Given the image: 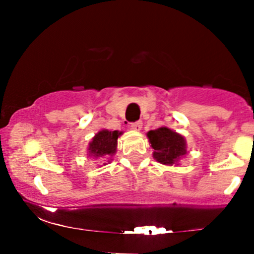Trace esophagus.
I'll list each match as a JSON object with an SVG mask.
<instances>
[{
    "mask_svg": "<svg viewBox=\"0 0 254 254\" xmlns=\"http://www.w3.org/2000/svg\"><path fill=\"white\" fill-rule=\"evenodd\" d=\"M130 129L134 130V131H140L142 129V123L141 122H135L130 124Z\"/></svg>",
    "mask_w": 254,
    "mask_h": 254,
    "instance_id": "1",
    "label": "esophagus"
}]
</instances>
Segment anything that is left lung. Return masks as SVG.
<instances>
[{
	"label": "left lung",
	"instance_id": "8db88e82",
	"mask_svg": "<svg viewBox=\"0 0 254 254\" xmlns=\"http://www.w3.org/2000/svg\"><path fill=\"white\" fill-rule=\"evenodd\" d=\"M147 139L153 148V158L165 166H178L187 155V141L183 135L167 127L150 130Z\"/></svg>",
	"mask_w": 254,
	"mask_h": 254
}]
</instances>
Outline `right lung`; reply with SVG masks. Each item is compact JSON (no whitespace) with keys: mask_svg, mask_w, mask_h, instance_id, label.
Listing matches in <instances>:
<instances>
[{"mask_svg":"<svg viewBox=\"0 0 254 254\" xmlns=\"http://www.w3.org/2000/svg\"><path fill=\"white\" fill-rule=\"evenodd\" d=\"M122 131H111V130L102 129L97 132L93 136V139L91 140V142L88 143V147H87V155L89 157H93L96 160L98 158H109V161L112 160V156L115 155L118 147V137L122 135ZM107 163H103V166H106Z\"/></svg>","mask_w":254,"mask_h":254,"instance_id":"right-lung-1","label":"right lung"}]
</instances>
